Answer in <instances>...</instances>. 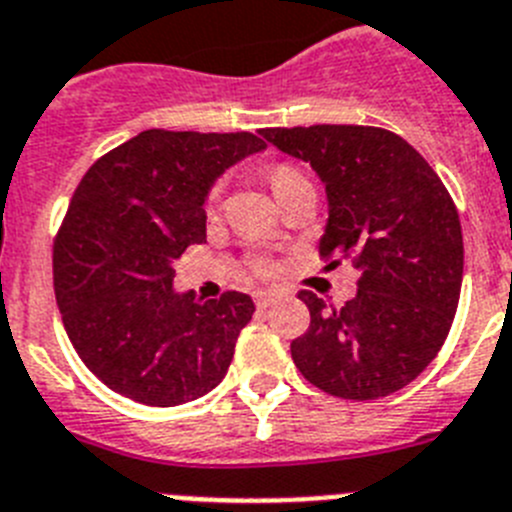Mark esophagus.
I'll use <instances>...</instances> for the list:
<instances>
[{
  "label": "esophagus",
  "instance_id": "esophagus-1",
  "mask_svg": "<svg viewBox=\"0 0 512 512\" xmlns=\"http://www.w3.org/2000/svg\"><path fill=\"white\" fill-rule=\"evenodd\" d=\"M255 301H257V306H260V309H268V306H273L275 301H278V296H275L273 291H260L255 296Z\"/></svg>",
  "mask_w": 512,
  "mask_h": 512
}]
</instances>
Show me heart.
Masks as SVG:
<instances>
[{"label":"heart","instance_id":"1","mask_svg":"<svg viewBox=\"0 0 512 512\" xmlns=\"http://www.w3.org/2000/svg\"><path fill=\"white\" fill-rule=\"evenodd\" d=\"M296 175H301V172L293 170V167H288V164H281V167H275V170L270 172V185H273V190H278L283 182H288L291 177H296ZM219 193H221V188L216 185V188L208 193V206H213V203L219 201ZM255 270H257V273H262V275H268L273 268H270V262L255 260Z\"/></svg>","mask_w":512,"mask_h":512}]
</instances>
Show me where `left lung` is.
<instances>
[{"mask_svg":"<svg viewBox=\"0 0 512 512\" xmlns=\"http://www.w3.org/2000/svg\"><path fill=\"white\" fill-rule=\"evenodd\" d=\"M262 139L317 172L330 203L319 255L361 273L342 309L299 293L311 324L291 342L293 363L332 397L394 394L438 355L459 306L464 237L446 185L386 128H265Z\"/></svg>","mask_w":512,"mask_h":512,"instance_id":"left-lung-1","label":"left lung"}]
</instances>
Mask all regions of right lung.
I'll return each instance as SVG.
<instances>
[{"instance_id": "obj_1", "label": "right lung", "mask_w": 512, "mask_h": 512, "mask_svg": "<svg viewBox=\"0 0 512 512\" xmlns=\"http://www.w3.org/2000/svg\"><path fill=\"white\" fill-rule=\"evenodd\" d=\"M265 149L255 133L151 128L92 164L53 242V291L71 345L108 389L175 407L219 386L255 304L177 293L175 260L206 239V195Z\"/></svg>"}]
</instances>
